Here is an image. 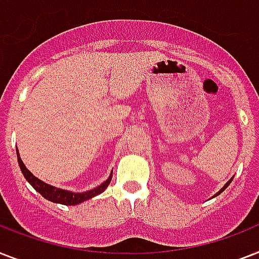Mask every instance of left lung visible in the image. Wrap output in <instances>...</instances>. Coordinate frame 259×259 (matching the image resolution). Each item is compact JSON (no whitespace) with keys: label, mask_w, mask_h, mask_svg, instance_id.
Listing matches in <instances>:
<instances>
[{"label":"left lung","mask_w":259,"mask_h":259,"mask_svg":"<svg viewBox=\"0 0 259 259\" xmlns=\"http://www.w3.org/2000/svg\"><path fill=\"white\" fill-rule=\"evenodd\" d=\"M232 181H233V178H232V180H230V181H228V182H226V185H225V186H224V188H222V189H221V190H220V191H218V193H217V194H215V195H214V197H217V195H218V194H221V193H222V191H224V190H225V189H226V188H228V186H229V185H230V182H232Z\"/></svg>","instance_id":"left-lung-1"}]
</instances>
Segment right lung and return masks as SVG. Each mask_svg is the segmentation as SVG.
Wrapping results in <instances>:
<instances>
[{"label": "right lung", "instance_id": "obj_1", "mask_svg": "<svg viewBox=\"0 0 259 259\" xmlns=\"http://www.w3.org/2000/svg\"><path fill=\"white\" fill-rule=\"evenodd\" d=\"M17 158H18V165H20L21 167V171H22V174H24V177L26 178L27 182H29L35 190L38 191L44 198H46L48 201H52V202L61 203V205H78V203L83 202L86 199L93 198V197H96V195L101 194L102 191L106 190V188H108L111 181L110 174V177L105 181V182H102L100 186H97V188L92 189V190L89 191H85V193H73V191L64 190V189L54 188L52 185L45 184L44 181L34 177V176L26 169V166L24 165V162H22V159H21L20 154H18V149H17Z\"/></svg>", "mask_w": 259, "mask_h": 259}]
</instances>
